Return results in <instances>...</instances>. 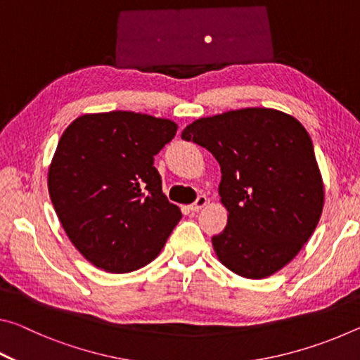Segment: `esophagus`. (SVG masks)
Instances as JSON below:
<instances>
[{
  "label": "esophagus",
  "instance_id": "1",
  "mask_svg": "<svg viewBox=\"0 0 360 360\" xmlns=\"http://www.w3.org/2000/svg\"><path fill=\"white\" fill-rule=\"evenodd\" d=\"M206 205H208V198H206L205 195H200V197H198L197 200H195V203L191 205V211L197 212V211H200L202 208H205Z\"/></svg>",
  "mask_w": 360,
  "mask_h": 360
}]
</instances>
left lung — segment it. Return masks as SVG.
Returning a JSON list of instances; mask_svg holds the SVG:
<instances>
[{
  "label": "left lung",
  "instance_id": "obj_1",
  "mask_svg": "<svg viewBox=\"0 0 360 360\" xmlns=\"http://www.w3.org/2000/svg\"><path fill=\"white\" fill-rule=\"evenodd\" d=\"M186 141L221 165L227 227L212 236L217 259L236 275L264 279L300 252L324 208V182L311 138L290 114L245 108L192 122Z\"/></svg>",
  "mask_w": 360,
  "mask_h": 360
}]
</instances>
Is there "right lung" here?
Here are the masks:
<instances>
[{
    "label": "right lung",
    "instance_id": "obj_1",
    "mask_svg": "<svg viewBox=\"0 0 360 360\" xmlns=\"http://www.w3.org/2000/svg\"><path fill=\"white\" fill-rule=\"evenodd\" d=\"M178 125L154 115L84 114L60 138L47 186L63 230L90 264L129 273L160 254L182 217L154 167Z\"/></svg>",
    "mask_w": 360,
    "mask_h": 360
}]
</instances>
